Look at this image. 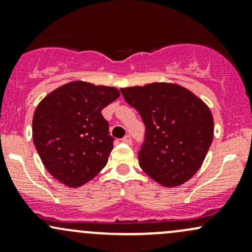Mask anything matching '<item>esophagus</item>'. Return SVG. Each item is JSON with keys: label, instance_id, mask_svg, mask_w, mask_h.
Masks as SVG:
<instances>
[{"label": "esophagus", "instance_id": "esophagus-1", "mask_svg": "<svg viewBox=\"0 0 252 252\" xmlns=\"http://www.w3.org/2000/svg\"><path fill=\"white\" fill-rule=\"evenodd\" d=\"M122 142L126 143V144H131L132 143V140H131V137H130L129 135H126V136H124V137L122 138Z\"/></svg>", "mask_w": 252, "mask_h": 252}]
</instances>
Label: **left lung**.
Masks as SVG:
<instances>
[{
    "mask_svg": "<svg viewBox=\"0 0 252 252\" xmlns=\"http://www.w3.org/2000/svg\"><path fill=\"white\" fill-rule=\"evenodd\" d=\"M146 126L138 162L163 187L180 186L198 172L213 140L212 112L189 90L173 83L121 89Z\"/></svg>",
    "mask_w": 252,
    "mask_h": 252,
    "instance_id": "1",
    "label": "left lung"
}]
</instances>
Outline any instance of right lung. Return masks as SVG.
Here are the masks:
<instances>
[{
  "label": "right lung",
  "mask_w": 252,
  "mask_h": 252,
  "mask_svg": "<svg viewBox=\"0 0 252 252\" xmlns=\"http://www.w3.org/2000/svg\"><path fill=\"white\" fill-rule=\"evenodd\" d=\"M120 97L112 86L76 80L37 104L33 142L48 173L68 187H79L105 167L114 148L102 110Z\"/></svg>",
  "instance_id": "1"
}]
</instances>
